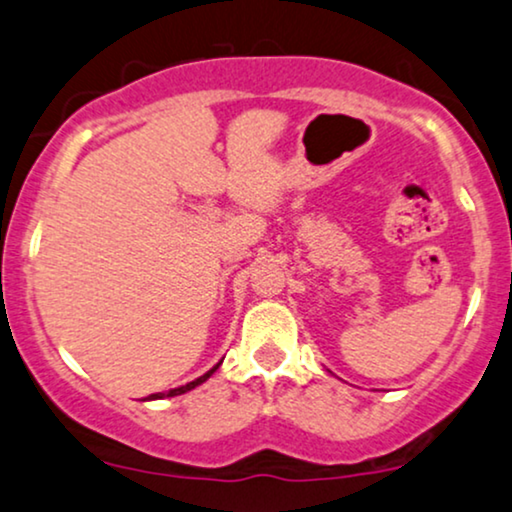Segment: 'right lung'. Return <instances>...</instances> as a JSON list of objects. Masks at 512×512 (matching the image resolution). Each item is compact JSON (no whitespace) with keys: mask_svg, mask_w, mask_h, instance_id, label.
<instances>
[{"mask_svg":"<svg viewBox=\"0 0 512 512\" xmlns=\"http://www.w3.org/2000/svg\"><path fill=\"white\" fill-rule=\"evenodd\" d=\"M218 367H221V362H218L214 369H209V371H207V374H204V376H199V378H195V381L185 383V386H181V388H174V390H169V393H155V395H150V397H148V400H162V397H174V395H183V393H188V390H192V388H197V386H199V383H204V381H207V378H209L211 374H214V371H216Z\"/></svg>","mask_w":512,"mask_h":512,"instance_id":"1","label":"right lung"}]
</instances>
